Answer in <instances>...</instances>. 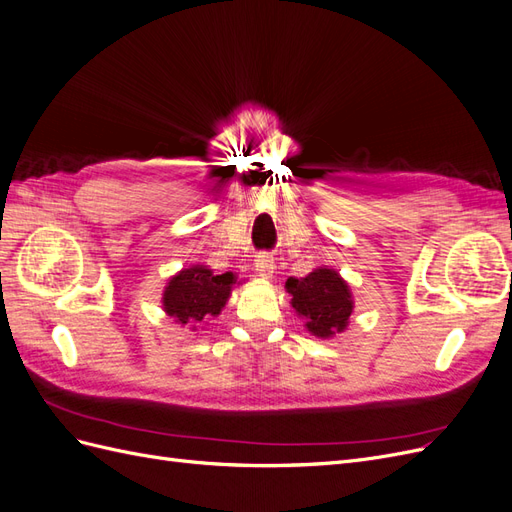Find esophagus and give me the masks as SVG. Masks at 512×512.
<instances>
[{
  "instance_id": "34e87169",
  "label": "esophagus",
  "mask_w": 512,
  "mask_h": 512,
  "mask_svg": "<svg viewBox=\"0 0 512 512\" xmlns=\"http://www.w3.org/2000/svg\"><path fill=\"white\" fill-rule=\"evenodd\" d=\"M254 267H256V273H258L260 280H271L273 271H275V262L269 254H260V256H256Z\"/></svg>"
}]
</instances>
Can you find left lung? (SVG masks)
<instances>
[{
  "instance_id": "8db88e82",
  "label": "left lung",
  "mask_w": 512,
  "mask_h": 512,
  "mask_svg": "<svg viewBox=\"0 0 512 512\" xmlns=\"http://www.w3.org/2000/svg\"><path fill=\"white\" fill-rule=\"evenodd\" d=\"M290 305L305 329L314 337L331 339L344 333L354 312V299L348 282L331 267H318L305 277H290L286 282Z\"/></svg>"
}]
</instances>
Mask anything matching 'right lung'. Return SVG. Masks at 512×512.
Here are the masks:
<instances>
[{
    "label": "right lung",
    "mask_w": 512,
    "mask_h": 512,
    "mask_svg": "<svg viewBox=\"0 0 512 512\" xmlns=\"http://www.w3.org/2000/svg\"><path fill=\"white\" fill-rule=\"evenodd\" d=\"M235 284L237 277L230 271L215 275L207 265L185 267L168 280L162 309L181 327L198 331L209 318L222 314Z\"/></svg>",
    "instance_id": "1"
}]
</instances>
